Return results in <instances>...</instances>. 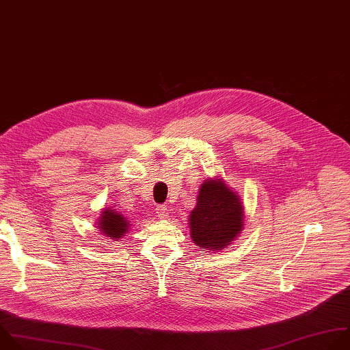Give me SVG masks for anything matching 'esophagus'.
<instances>
[{"label": "esophagus", "instance_id": "1", "mask_svg": "<svg viewBox=\"0 0 350 350\" xmlns=\"http://www.w3.org/2000/svg\"><path fill=\"white\" fill-rule=\"evenodd\" d=\"M157 214H158V217L159 218H166L167 217V214H169V211H167V207L166 206H163V204H159V206H157Z\"/></svg>", "mask_w": 350, "mask_h": 350}]
</instances>
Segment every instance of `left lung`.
<instances>
[{
	"label": "left lung",
	"instance_id": "left-lung-1",
	"mask_svg": "<svg viewBox=\"0 0 350 350\" xmlns=\"http://www.w3.org/2000/svg\"><path fill=\"white\" fill-rule=\"evenodd\" d=\"M243 204L221 180H207L199 191L198 203L189 214L191 238L206 250H222L241 234Z\"/></svg>",
	"mask_w": 350,
	"mask_h": 350
}]
</instances>
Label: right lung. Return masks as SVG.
<instances>
[{
	"instance_id": "obj_1",
	"label": "right lung",
	"mask_w": 350,
	"mask_h": 350,
	"mask_svg": "<svg viewBox=\"0 0 350 350\" xmlns=\"http://www.w3.org/2000/svg\"><path fill=\"white\" fill-rule=\"evenodd\" d=\"M98 225H100L98 226L100 232H103V234L109 239H116V241L124 238L131 226L128 219L121 213L113 210L112 207L103 210Z\"/></svg>"
}]
</instances>
